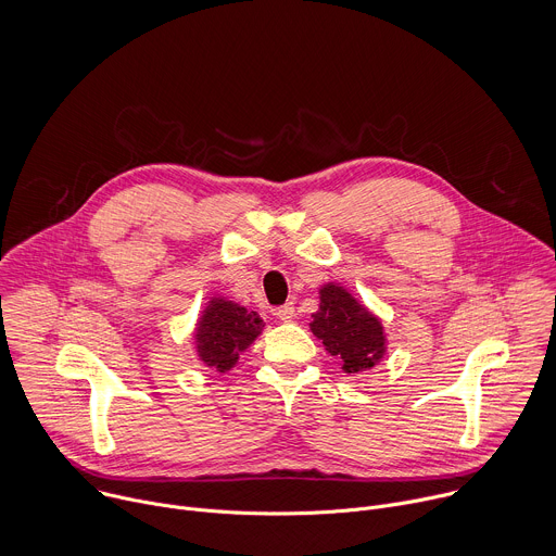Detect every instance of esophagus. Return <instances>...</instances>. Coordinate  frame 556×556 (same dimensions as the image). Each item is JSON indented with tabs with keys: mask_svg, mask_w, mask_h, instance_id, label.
<instances>
[{
	"mask_svg": "<svg viewBox=\"0 0 556 556\" xmlns=\"http://www.w3.org/2000/svg\"><path fill=\"white\" fill-rule=\"evenodd\" d=\"M275 316H277L279 320H283V323L292 320V318H294V303H286V305L277 307V309H275Z\"/></svg>",
	"mask_w": 556,
	"mask_h": 556,
	"instance_id": "34e87169",
	"label": "esophagus"
}]
</instances>
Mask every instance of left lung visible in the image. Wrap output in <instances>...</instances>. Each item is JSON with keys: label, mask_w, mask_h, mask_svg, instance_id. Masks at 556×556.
<instances>
[{"label": "left lung", "mask_w": 556, "mask_h": 556, "mask_svg": "<svg viewBox=\"0 0 556 556\" xmlns=\"http://www.w3.org/2000/svg\"><path fill=\"white\" fill-rule=\"evenodd\" d=\"M309 327L325 349L340 359L344 374L366 371L387 351L380 318L333 283L320 288V307L312 314Z\"/></svg>", "instance_id": "obj_1"}]
</instances>
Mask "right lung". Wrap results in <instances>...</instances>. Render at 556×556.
Wrapping results in <instances>:
<instances>
[{"label":"right lung","mask_w":556,"mask_h":556,"mask_svg":"<svg viewBox=\"0 0 556 556\" xmlns=\"http://www.w3.org/2000/svg\"><path fill=\"white\" fill-rule=\"evenodd\" d=\"M262 327L264 320L257 312H249L225 299H214L197 329L199 355L207 366L225 374L238 362L240 351L262 333Z\"/></svg>","instance_id":"add662e5"}]
</instances>
